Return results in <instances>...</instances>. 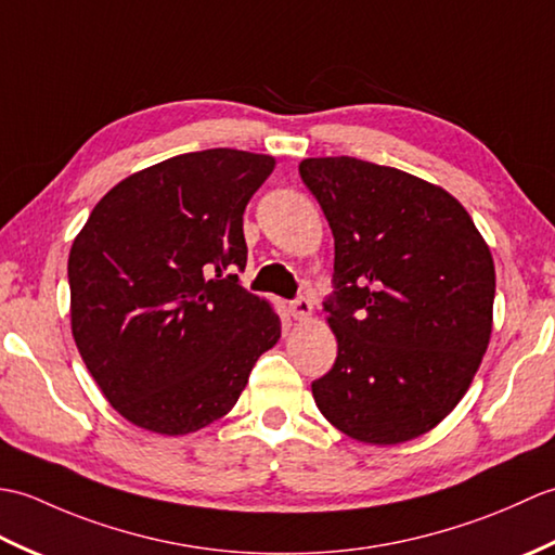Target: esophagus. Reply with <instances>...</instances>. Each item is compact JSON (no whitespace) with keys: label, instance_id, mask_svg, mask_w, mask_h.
<instances>
[{"label":"esophagus","instance_id":"esophagus-1","mask_svg":"<svg viewBox=\"0 0 555 555\" xmlns=\"http://www.w3.org/2000/svg\"><path fill=\"white\" fill-rule=\"evenodd\" d=\"M288 310H291L293 317H296V320H308V317L312 314V300L300 296V298H296V300L288 305Z\"/></svg>","mask_w":555,"mask_h":555}]
</instances>
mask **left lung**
<instances>
[{
  "instance_id": "1",
  "label": "left lung",
  "mask_w": 555,
  "mask_h": 555,
  "mask_svg": "<svg viewBox=\"0 0 555 555\" xmlns=\"http://www.w3.org/2000/svg\"><path fill=\"white\" fill-rule=\"evenodd\" d=\"M334 233L338 340L312 382L322 415L352 439L391 446L436 427L485 358L496 274L489 245L443 188L356 157L300 162Z\"/></svg>"
}]
</instances>
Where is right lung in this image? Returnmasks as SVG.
<instances>
[{"mask_svg": "<svg viewBox=\"0 0 555 555\" xmlns=\"http://www.w3.org/2000/svg\"><path fill=\"white\" fill-rule=\"evenodd\" d=\"M274 157L217 147L128 176L68 255L70 328L112 408L157 434L227 415L279 314L247 293L245 205Z\"/></svg>", "mask_w": 555, "mask_h": 555, "instance_id": "obj_1", "label": "right lung"}]
</instances>
